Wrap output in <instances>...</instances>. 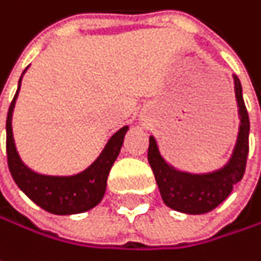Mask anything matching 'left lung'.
I'll list each match as a JSON object with an SVG mask.
<instances>
[{
  "label": "left lung",
  "mask_w": 261,
  "mask_h": 261,
  "mask_svg": "<svg viewBox=\"0 0 261 261\" xmlns=\"http://www.w3.org/2000/svg\"><path fill=\"white\" fill-rule=\"evenodd\" d=\"M233 82L241 124L233 152L221 169L207 173L178 170L160 154L154 136L149 137L148 161L154 172L161 199L169 207L178 212L200 215L215 209L230 196L233 187L244 178L249 151V118L242 97V85L236 74H233Z\"/></svg>",
  "instance_id": "8db88e82"
}]
</instances>
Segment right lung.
I'll return each mask as SVG.
<instances>
[{
	"mask_svg": "<svg viewBox=\"0 0 261 261\" xmlns=\"http://www.w3.org/2000/svg\"><path fill=\"white\" fill-rule=\"evenodd\" d=\"M27 71V70H25ZM23 71V73H25ZM22 73V76H23ZM22 76L19 79L17 91L13 98L12 105L7 113V161L9 169L17 187L38 204L41 209L55 214V215H73L82 214L92 207H95L106 193L107 176L109 172L118 158L119 151L124 143L125 133L128 131V125L119 128L106 143L101 154L97 160L86 167L85 170L71 175V176H50L41 175L31 170L19 156V152L14 145L12 128V118L14 105L19 95Z\"/></svg>",
	"mask_w": 261,
	"mask_h": 261,
	"instance_id": "obj_1",
	"label": "right lung"
}]
</instances>
